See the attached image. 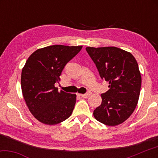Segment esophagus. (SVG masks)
Returning a JSON list of instances; mask_svg holds the SVG:
<instances>
[{
    "instance_id": "esophagus-1",
    "label": "esophagus",
    "mask_w": 158,
    "mask_h": 158,
    "mask_svg": "<svg viewBox=\"0 0 158 158\" xmlns=\"http://www.w3.org/2000/svg\"><path fill=\"white\" fill-rule=\"evenodd\" d=\"M91 94H92L91 92L88 91L86 93H85V94H79V96H81V97H83V98H86L89 97V96H90Z\"/></svg>"
}]
</instances>
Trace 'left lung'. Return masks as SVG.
<instances>
[{
    "label": "left lung",
    "mask_w": 158,
    "mask_h": 158,
    "mask_svg": "<svg viewBox=\"0 0 158 158\" xmlns=\"http://www.w3.org/2000/svg\"><path fill=\"white\" fill-rule=\"evenodd\" d=\"M101 79L109 81V90L102 93V104L93 116L108 126L123 123L133 113L140 94L141 77L132 53L115 47H86Z\"/></svg>",
    "instance_id": "obj_1"
}]
</instances>
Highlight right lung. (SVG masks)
Wrapping results in <instances>:
<instances>
[{
	"instance_id": "1",
	"label": "right lung",
	"mask_w": 158,
	"mask_h": 158,
	"mask_svg": "<svg viewBox=\"0 0 158 158\" xmlns=\"http://www.w3.org/2000/svg\"><path fill=\"white\" fill-rule=\"evenodd\" d=\"M81 48L64 45L46 47L36 50L26 62L21 77L23 96L31 113L42 123H60L73 113L76 94L58 92L54 84L59 82L66 64Z\"/></svg>"
}]
</instances>
